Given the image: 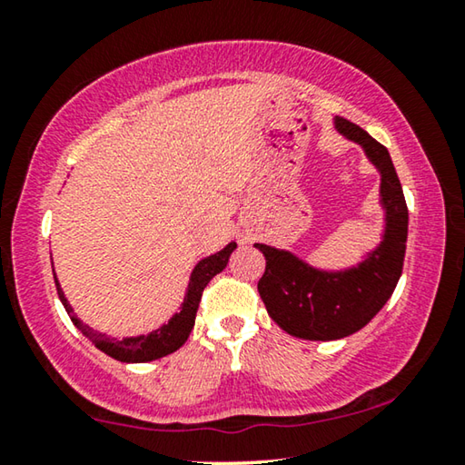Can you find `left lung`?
<instances>
[{
    "label": "left lung",
    "mask_w": 465,
    "mask_h": 465,
    "mask_svg": "<svg viewBox=\"0 0 465 465\" xmlns=\"http://www.w3.org/2000/svg\"><path fill=\"white\" fill-rule=\"evenodd\" d=\"M332 123L380 174L383 227L380 242L342 269H320L291 250L254 243L266 258L258 281L266 312L287 334L305 341H338L365 328L398 285L408 238V209L390 152L351 121L334 116Z\"/></svg>",
    "instance_id": "obj_1"
}]
</instances>
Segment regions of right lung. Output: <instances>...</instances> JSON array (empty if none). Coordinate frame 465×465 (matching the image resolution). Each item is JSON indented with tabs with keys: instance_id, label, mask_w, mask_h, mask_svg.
<instances>
[{
	"instance_id": "1",
	"label": "right lung",
	"mask_w": 465,
	"mask_h": 465,
	"mask_svg": "<svg viewBox=\"0 0 465 465\" xmlns=\"http://www.w3.org/2000/svg\"><path fill=\"white\" fill-rule=\"evenodd\" d=\"M235 248H238V243L232 240L225 248H222L211 256H204L203 261L196 262V266L191 272V279H188V287H186L183 303H180L178 312L166 322V324L152 330L149 334L123 336V341L102 334L98 330L84 324V322L74 313L72 303L67 302L65 293H63L61 282L57 279V274H54V269H53V277H54V285H57V293L63 308H65V312L69 313V318H72L75 328H80V332L88 338L96 349L106 352L108 357L121 361V363H149V361L162 359L170 355V352L178 351L180 346L186 342V338L193 332L203 289L209 285V281L213 279L215 274H219L225 269L227 262H230L232 252Z\"/></svg>"
}]
</instances>
